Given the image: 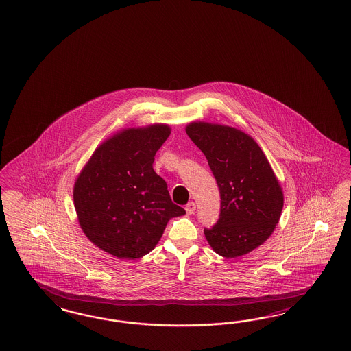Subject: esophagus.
Listing matches in <instances>:
<instances>
[{
    "label": "esophagus",
    "instance_id": "esophagus-1",
    "mask_svg": "<svg viewBox=\"0 0 351 351\" xmlns=\"http://www.w3.org/2000/svg\"><path fill=\"white\" fill-rule=\"evenodd\" d=\"M195 210H196V204L193 203V202H190V203L186 205V212H187V215H193Z\"/></svg>",
    "mask_w": 351,
    "mask_h": 351
}]
</instances>
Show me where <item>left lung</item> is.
<instances>
[{
    "instance_id": "1",
    "label": "left lung",
    "mask_w": 351,
    "mask_h": 351,
    "mask_svg": "<svg viewBox=\"0 0 351 351\" xmlns=\"http://www.w3.org/2000/svg\"><path fill=\"white\" fill-rule=\"evenodd\" d=\"M186 133L208 160L219 189V218L204 228L215 253L244 256L271 235L283 209V193L260 146L223 125L193 123Z\"/></svg>"
}]
</instances>
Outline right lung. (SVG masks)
<instances>
[{
  "label": "right lung",
  "instance_id": "1",
  "mask_svg": "<svg viewBox=\"0 0 351 351\" xmlns=\"http://www.w3.org/2000/svg\"><path fill=\"white\" fill-rule=\"evenodd\" d=\"M169 134L168 125H151L113 136L94 151L75 183L80 226L114 257H143L155 248L170 218L186 215L152 168Z\"/></svg>",
  "mask_w": 351,
  "mask_h": 351
}]
</instances>
